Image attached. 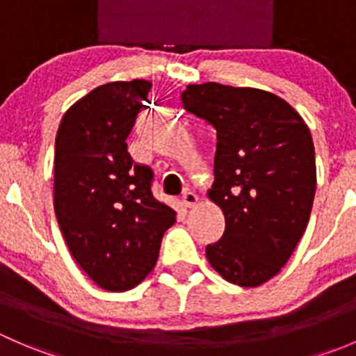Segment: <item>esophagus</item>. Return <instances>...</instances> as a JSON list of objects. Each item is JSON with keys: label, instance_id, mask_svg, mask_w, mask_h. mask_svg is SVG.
Instances as JSON below:
<instances>
[{"label": "esophagus", "instance_id": "34e87169", "mask_svg": "<svg viewBox=\"0 0 356 356\" xmlns=\"http://www.w3.org/2000/svg\"><path fill=\"white\" fill-rule=\"evenodd\" d=\"M196 203H198V196H196V193L193 191L182 193V204H184L186 208H193Z\"/></svg>", "mask_w": 356, "mask_h": 356}]
</instances>
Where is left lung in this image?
<instances>
[{"label": "left lung", "instance_id": "1", "mask_svg": "<svg viewBox=\"0 0 356 356\" xmlns=\"http://www.w3.org/2000/svg\"><path fill=\"white\" fill-rule=\"evenodd\" d=\"M181 103L217 132L208 196L225 231L207 246L208 261L225 281L257 288L284 267L307 229L317 186L310 131L289 103L261 89L191 84Z\"/></svg>", "mask_w": 356, "mask_h": 356}]
</instances>
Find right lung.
Returning <instances> with one entry per match:
<instances>
[{"label":"right lung","instance_id":"right-lung-1","mask_svg":"<svg viewBox=\"0 0 356 356\" xmlns=\"http://www.w3.org/2000/svg\"><path fill=\"white\" fill-rule=\"evenodd\" d=\"M152 82H108L63 115L55 141V213L70 254L106 291L138 286L156 264L175 211L152 193L153 170L125 139Z\"/></svg>","mask_w":356,"mask_h":356}]
</instances>
